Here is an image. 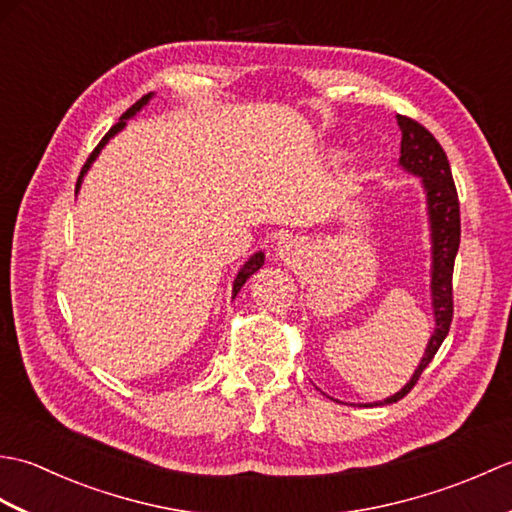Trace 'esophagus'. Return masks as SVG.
<instances>
[{"label": "esophagus", "instance_id": "obj_1", "mask_svg": "<svg viewBox=\"0 0 512 512\" xmlns=\"http://www.w3.org/2000/svg\"><path fill=\"white\" fill-rule=\"evenodd\" d=\"M292 253H295V244H292V242H281L279 255H281V257H290Z\"/></svg>", "mask_w": 512, "mask_h": 512}]
</instances>
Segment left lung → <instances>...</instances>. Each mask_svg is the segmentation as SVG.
I'll return each mask as SVG.
<instances>
[{
    "label": "left lung",
    "mask_w": 512,
    "mask_h": 512,
    "mask_svg": "<svg viewBox=\"0 0 512 512\" xmlns=\"http://www.w3.org/2000/svg\"><path fill=\"white\" fill-rule=\"evenodd\" d=\"M398 125L402 132L400 165L420 176L424 191H427L433 239L431 295L433 312H436V332H433L427 352H424V358L416 372H413L409 383L398 394L383 402H376V405H389V402H398L400 398H405L413 385L418 383V378L427 369V365L433 361L442 341L447 339L453 321V266L460 248V200L451 176L447 154H444L436 136L418 121H413V118L398 114Z\"/></svg>",
    "instance_id": "obj_1"
}]
</instances>
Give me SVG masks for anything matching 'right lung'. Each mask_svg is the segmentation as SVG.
Wrapping results in <instances>:
<instances>
[{
    "label": "right lung",
    "instance_id": "add662e5",
    "mask_svg": "<svg viewBox=\"0 0 512 512\" xmlns=\"http://www.w3.org/2000/svg\"><path fill=\"white\" fill-rule=\"evenodd\" d=\"M149 96L151 94H145L143 96V99H138L132 107H129V110L121 116V121H118L112 129H110V132H107L103 138H101V143L99 145H96L94 147V151H92V154H90V158L88 160H85V165H83V169H81V173H79V180H76V189H79V184H81V178H83V173L85 171H88V167L92 165V160L96 158V156H99V151H101V147L107 143V140H110L116 132H121V129H123V125H125V121H127V118H132L138 110H140V107H143V105H147V101H149ZM262 264H264V253H255L253 257H250L248 259V262L242 266V270H239V275H237V279H235V284H233V295H237V292H239V288H242L244 284H246V279L250 277V275H253L255 273V270H259V268H262Z\"/></svg>",
    "mask_w": 512,
    "mask_h": 512
}]
</instances>
